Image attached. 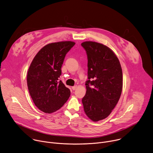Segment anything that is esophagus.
I'll return each mask as SVG.
<instances>
[{
    "label": "esophagus",
    "mask_w": 153,
    "mask_h": 153,
    "mask_svg": "<svg viewBox=\"0 0 153 153\" xmlns=\"http://www.w3.org/2000/svg\"><path fill=\"white\" fill-rule=\"evenodd\" d=\"M76 88H77V85H75V86H72V89H73V90H75Z\"/></svg>",
    "instance_id": "1"
}]
</instances>
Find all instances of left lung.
I'll list each match as a JSON object with an SVG mask.
<instances>
[{"label": "left lung", "instance_id": "1", "mask_svg": "<svg viewBox=\"0 0 153 153\" xmlns=\"http://www.w3.org/2000/svg\"><path fill=\"white\" fill-rule=\"evenodd\" d=\"M81 45L88 58V79L82 102L86 116L97 122L111 114L120 99L122 70L117 57L110 48L91 41L84 42Z\"/></svg>", "mask_w": 153, "mask_h": 153}]
</instances>
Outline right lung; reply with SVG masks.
I'll return each instance as SVG.
<instances>
[{
	"label": "right lung",
	"instance_id": "obj_1",
	"mask_svg": "<svg viewBox=\"0 0 153 153\" xmlns=\"http://www.w3.org/2000/svg\"><path fill=\"white\" fill-rule=\"evenodd\" d=\"M74 45L71 41L49 43L40 49L30 65L28 88L35 105L43 112L57 111L70 97V90L59 77L65 57Z\"/></svg>",
	"mask_w": 153,
	"mask_h": 153
}]
</instances>
